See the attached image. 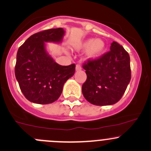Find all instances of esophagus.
<instances>
[{
  "mask_svg": "<svg viewBox=\"0 0 151 151\" xmlns=\"http://www.w3.org/2000/svg\"><path fill=\"white\" fill-rule=\"evenodd\" d=\"M81 69H82L81 65H80V64H77V65H76V71H80Z\"/></svg>",
  "mask_w": 151,
  "mask_h": 151,
  "instance_id": "obj_1",
  "label": "esophagus"
}]
</instances>
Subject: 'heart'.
<instances>
[{
	"mask_svg": "<svg viewBox=\"0 0 151 151\" xmlns=\"http://www.w3.org/2000/svg\"><path fill=\"white\" fill-rule=\"evenodd\" d=\"M78 49L86 51V58L93 60L102 56L105 50V43L102 39L88 38L79 45Z\"/></svg>",
	"mask_w": 151,
	"mask_h": 151,
	"instance_id": "1",
	"label": "heart"
}]
</instances>
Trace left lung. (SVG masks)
<instances>
[{"label":"left lung","mask_w":151,"mask_h":151,"mask_svg":"<svg viewBox=\"0 0 151 151\" xmlns=\"http://www.w3.org/2000/svg\"><path fill=\"white\" fill-rule=\"evenodd\" d=\"M111 50L83 64L87 80L82 86L84 97L95 105H111L122 98L131 78L130 56L115 41Z\"/></svg>","instance_id":"left-lung-1"}]
</instances>
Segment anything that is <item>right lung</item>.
<instances>
[{
    "mask_svg": "<svg viewBox=\"0 0 151 151\" xmlns=\"http://www.w3.org/2000/svg\"><path fill=\"white\" fill-rule=\"evenodd\" d=\"M65 31L51 29L34 34L19 48L15 77L25 97L37 104L56 101L63 85L75 72V65H60L48 53L46 43H60Z\"/></svg>",
    "mask_w": 151,
    "mask_h": 151,
    "instance_id": "1",
    "label": "right lung"
}]
</instances>
